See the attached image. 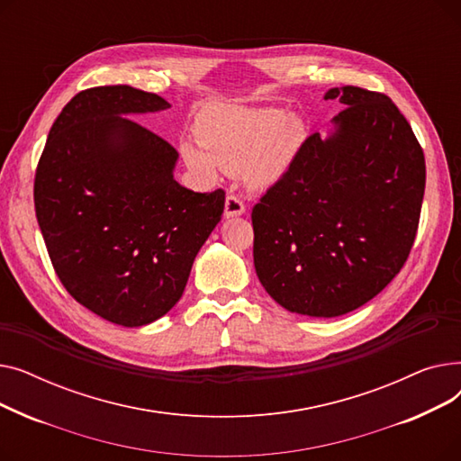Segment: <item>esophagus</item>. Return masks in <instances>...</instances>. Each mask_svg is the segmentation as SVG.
<instances>
[{"instance_id": "34e87169", "label": "esophagus", "mask_w": 461, "mask_h": 461, "mask_svg": "<svg viewBox=\"0 0 461 461\" xmlns=\"http://www.w3.org/2000/svg\"><path fill=\"white\" fill-rule=\"evenodd\" d=\"M245 212V203L240 202V198L237 196H230L226 198V203H224V216L226 218H233V216H240Z\"/></svg>"}]
</instances>
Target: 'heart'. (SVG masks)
<instances>
[{"mask_svg": "<svg viewBox=\"0 0 461 461\" xmlns=\"http://www.w3.org/2000/svg\"><path fill=\"white\" fill-rule=\"evenodd\" d=\"M200 143L183 140L179 151L190 172L216 179L218 172L245 174L254 188L278 183L304 141V123L280 108H240L218 104L198 121Z\"/></svg>", "mask_w": 461, "mask_h": 461, "instance_id": "heart-1", "label": "heart"}]
</instances>
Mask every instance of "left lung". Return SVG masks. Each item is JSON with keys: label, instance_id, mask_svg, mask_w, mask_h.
<instances>
[{"label": "left lung", "instance_id": "left-lung-1", "mask_svg": "<svg viewBox=\"0 0 461 461\" xmlns=\"http://www.w3.org/2000/svg\"><path fill=\"white\" fill-rule=\"evenodd\" d=\"M348 108L312 134L252 211L254 267L282 308L336 318L366 304L403 267L419 228L426 162L386 95L332 87Z\"/></svg>", "mask_w": 461, "mask_h": 461}]
</instances>
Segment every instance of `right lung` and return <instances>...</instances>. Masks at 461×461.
I'll return each mask as SVG.
<instances>
[{"label":"right lung","instance_id":"1","mask_svg":"<svg viewBox=\"0 0 461 461\" xmlns=\"http://www.w3.org/2000/svg\"><path fill=\"white\" fill-rule=\"evenodd\" d=\"M166 108L131 86L78 93L54 121L35 176L37 222L61 284L129 329L176 306L224 212V190L179 185V153L129 119Z\"/></svg>","mask_w":461,"mask_h":461}]
</instances>
